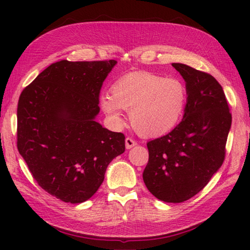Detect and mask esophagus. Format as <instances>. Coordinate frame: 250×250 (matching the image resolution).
Masks as SVG:
<instances>
[{
    "label": "esophagus",
    "instance_id": "esophagus-1",
    "mask_svg": "<svg viewBox=\"0 0 250 250\" xmlns=\"http://www.w3.org/2000/svg\"><path fill=\"white\" fill-rule=\"evenodd\" d=\"M134 146H136V142L133 139H131V137H126V139H125V148H126V149H130V148L134 147Z\"/></svg>",
    "mask_w": 250,
    "mask_h": 250
}]
</instances>
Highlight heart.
<instances>
[{
  "instance_id": "obj_1",
  "label": "heart",
  "mask_w": 250,
  "mask_h": 250,
  "mask_svg": "<svg viewBox=\"0 0 250 250\" xmlns=\"http://www.w3.org/2000/svg\"><path fill=\"white\" fill-rule=\"evenodd\" d=\"M187 90L177 78L150 73H132L119 78L110 95L100 99L101 108L116 125L122 124L120 108L130 111L131 125L142 136L153 137L175 128L184 114Z\"/></svg>"
}]
</instances>
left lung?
<instances>
[{
	"label": "left lung",
	"instance_id": "obj_1",
	"mask_svg": "<svg viewBox=\"0 0 250 250\" xmlns=\"http://www.w3.org/2000/svg\"><path fill=\"white\" fill-rule=\"evenodd\" d=\"M172 65L186 82L185 114L168 134L147 143L143 179L157 199L180 203L200 192L220 168L232 116L213 76L182 63Z\"/></svg>",
	"mask_w": 250,
	"mask_h": 250
}]
</instances>
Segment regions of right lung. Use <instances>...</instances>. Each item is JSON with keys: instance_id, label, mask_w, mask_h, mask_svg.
<instances>
[{"instance_id": "1", "label": "right lung", "mask_w": 250, "mask_h": 250, "mask_svg": "<svg viewBox=\"0 0 250 250\" xmlns=\"http://www.w3.org/2000/svg\"><path fill=\"white\" fill-rule=\"evenodd\" d=\"M116 60L52 63L21 92L17 147L42 188L66 203L97 192L125 135L103 128L99 95Z\"/></svg>"}]
</instances>
